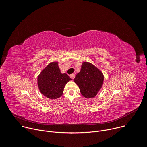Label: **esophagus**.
<instances>
[{
  "instance_id": "34e87169",
  "label": "esophagus",
  "mask_w": 147,
  "mask_h": 147,
  "mask_svg": "<svg viewBox=\"0 0 147 147\" xmlns=\"http://www.w3.org/2000/svg\"><path fill=\"white\" fill-rule=\"evenodd\" d=\"M70 77L72 79H74V78H75V75H74V74H71V75L70 76Z\"/></svg>"
}]
</instances>
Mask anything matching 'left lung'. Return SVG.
Masks as SVG:
<instances>
[{
    "label": "left lung",
    "mask_w": 147,
    "mask_h": 147,
    "mask_svg": "<svg viewBox=\"0 0 147 147\" xmlns=\"http://www.w3.org/2000/svg\"><path fill=\"white\" fill-rule=\"evenodd\" d=\"M104 80L102 71L91 63L84 61L74 81L86 98H94L101 89Z\"/></svg>",
    "instance_id": "1"
}]
</instances>
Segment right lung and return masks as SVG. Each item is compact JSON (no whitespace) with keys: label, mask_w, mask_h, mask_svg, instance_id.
Masks as SVG:
<instances>
[{"label":"right lung","mask_w":147,"mask_h":147,"mask_svg":"<svg viewBox=\"0 0 147 147\" xmlns=\"http://www.w3.org/2000/svg\"><path fill=\"white\" fill-rule=\"evenodd\" d=\"M71 80L67 74L61 73L57 61H53L39 74L37 83L42 94L49 99H56L62 95L66 84Z\"/></svg>","instance_id":"add662e5"}]
</instances>
